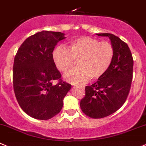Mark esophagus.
Listing matches in <instances>:
<instances>
[{
	"instance_id": "obj_1",
	"label": "esophagus",
	"mask_w": 146,
	"mask_h": 146,
	"mask_svg": "<svg viewBox=\"0 0 146 146\" xmlns=\"http://www.w3.org/2000/svg\"><path fill=\"white\" fill-rule=\"evenodd\" d=\"M74 87H81L82 88H83V87H82V86H77V85H76V86H74Z\"/></svg>"
}]
</instances>
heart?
<instances>
[{
  "instance_id": "1",
  "label": "heart",
  "mask_w": 146,
  "mask_h": 146,
  "mask_svg": "<svg viewBox=\"0 0 146 146\" xmlns=\"http://www.w3.org/2000/svg\"><path fill=\"white\" fill-rule=\"evenodd\" d=\"M70 50L58 46L53 53L55 65L59 70L65 72L74 66L78 60L79 67L66 72L64 77L72 83H81L90 78L97 80L106 75L114 58V48L107 41H99L84 36L73 39L69 44Z\"/></svg>"
}]
</instances>
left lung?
<instances>
[{"label": "left lung", "mask_w": 146, "mask_h": 146, "mask_svg": "<svg viewBox=\"0 0 146 146\" xmlns=\"http://www.w3.org/2000/svg\"><path fill=\"white\" fill-rule=\"evenodd\" d=\"M108 37L114 48V58L103 77L86 86L80 100L82 111L92 118H102L117 111L126 100L133 79V59L128 45L111 33H98Z\"/></svg>", "instance_id": "obj_1"}]
</instances>
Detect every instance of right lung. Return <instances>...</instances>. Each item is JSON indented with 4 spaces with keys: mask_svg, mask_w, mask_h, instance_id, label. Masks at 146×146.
Here are the masks:
<instances>
[{
    "mask_svg": "<svg viewBox=\"0 0 146 146\" xmlns=\"http://www.w3.org/2000/svg\"><path fill=\"white\" fill-rule=\"evenodd\" d=\"M60 32L43 31L28 37L14 58L13 84L17 101L32 118L48 120L57 115L71 85L62 80L53 59L55 46L65 38ZM53 80H58L56 84Z\"/></svg>",
    "mask_w": 146,
    "mask_h": 146,
    "instance_id": "right-lung-1",
    "label": "right lung"
}]
</instances>
